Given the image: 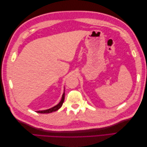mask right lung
I'll return each instance as SVG.
<instances>
[{
	"label": "right lung",
	"mask_w": 147,
	"mask_h": 147,
	"mask_svg": "<svg viewBox=\"0 0 147 147\" xmlns=\"http://www.w3.org/2000/svg\"><path fill=\"white\" fill-rule=\"evenodd\" d=\"M64 97H65V92L64 91L63 94V96H62L61 100V101L59 102V103L58 104H57L56 105L53 107H51V108L47 109V110L37 111V112L39 113H51V112H56V111H57V110L59 109L61 107V106L63 105V104L64 100Z\"/></svg>",
	"instance_id": "add662e5"
}]
</instances>
